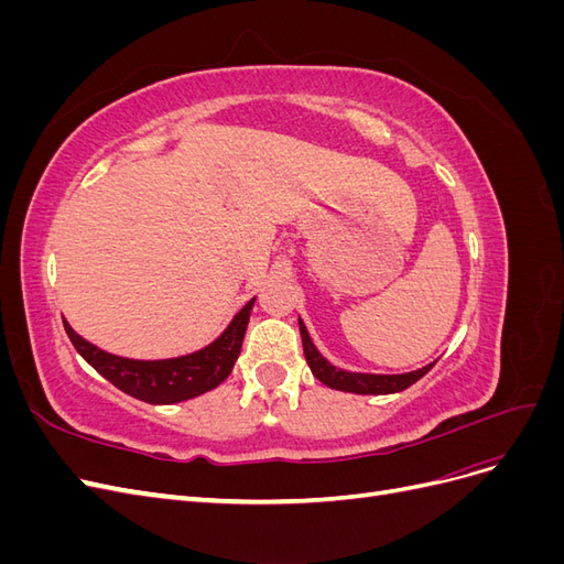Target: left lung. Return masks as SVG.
<instances>
[{
	"label": "left lung",
	"instance_id": "left-lung-1",
	"mask_svg": "<svg viewBox=\"0 0 564 564\" xmlns=\"http://www.w3.org/2000/svg\"><path fill=\"white\" fill-rule=\"evenodd\" d=\"M299 329H301V338H303V355L305 362H308L311 371L315 373V379L322 381L324 386L336 388V390H346V392H357V395H388V392H400L404 388H409L412 383H416L421 377H425L433 369V365L421 367L416 371L409 373H355V371H344L336 369L332 362L324 360V357L317 352V348L313 346V340L308 336V329L305 324L299 319Z\"/></svg>",
	"mask_w": 564,
	"mask_h": 564
}]
</instances>
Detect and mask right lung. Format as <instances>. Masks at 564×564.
I'll return each mask as SVG.
<instances>
[{
	"label": "right lung",
	"mask_w": 564,
	"mask_h": 564,
	"mask_svg": "<svg viewBox=\"0 0 564 564\" xmlns=\"http://www.w3.org/2000/svg\"><path fill=\"white\" fill-rule=\"evenodd\" d=\"M251 305L253 299L235 315L228 329L214 344L193 355L172 357V360H129V357L110 355L75 334L67 322H63V327L77 352L115 388L150 404H174L214 390L230 377L232 365L242 350Z\"/></svg>",
	"instance_id": "add662e5"
}]
</instances>
